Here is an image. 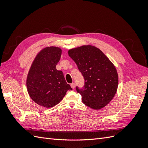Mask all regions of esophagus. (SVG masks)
<instances>
[{
	"label": "esophagus",
	"mask_w": 148,
	"mask_h": 148,
	"mask_svg": "<svg viewBox=\"0 0 148 148\" xmlns=\"http://www.w3.org/2000/svg\"><path fill=\"white\" fill-rule=\"evenodd\" d=\"M70 86H71V88H72V89H75V86H76V84H75V83H72L70 84Z\"/></svg>",
	"instance_id": "34e87169"
}]
</instances>
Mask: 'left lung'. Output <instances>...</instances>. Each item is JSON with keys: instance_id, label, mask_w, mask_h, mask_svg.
I'll list each match as a JSON object with an SVG mask.
<instances>
[{"instance_id": "8db88e82", "label": "left lung", "mask_w": 148, "mask_h": 148, "mask_svg": "<svg viewBox=\"0 0 148 148\" xmlns=\"http://www.w3.org/2000/svg\"><path fill=\"white\" fill-rule=\"evenodd\" d=\"M84 79L83 88L76 87L83 104L92 109H101L113 99L119 78L115 66L99 49L83 46L69 51Z\"/></svg>"}]
</instances>
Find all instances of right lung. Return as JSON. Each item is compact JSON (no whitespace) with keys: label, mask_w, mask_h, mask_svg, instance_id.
<instances>
[{"label":"right lung","mask_w":148,"mask_h":148,"mask_svg":"<svg viewBox=\"0 0 148 148\" xmlns=\"http://www.w3.org/2000/svg\"><path fill=\"white\" fill-rule=\"evenodd\" d=\"M61 54L59 47L43 49L35 57L27 76L26 87L30 97L46 108L59 104L66 91L72 89L66 83L63 72L56 69Z\"/></svg>","instance_id":"right-lung-1"}]
</instances>
